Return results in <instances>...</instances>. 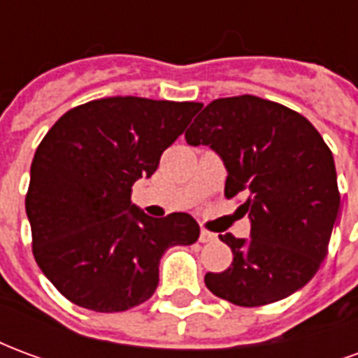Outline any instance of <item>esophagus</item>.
<instances>
[{
    "mask_svg": "<svg viewBox=\"0 0 358 358\" xmlns=\"http://www.w3.org/2000/svg\"><path fill=\"white\" fill-rule=\"evenodd\" d=\"M215 240H217V236L213 232H209V230H201V234H199V241H201V243H209V241Z\"/></svg>",
    "mask_w": 358,
    "mask_h": 358,
    "instance_id": "34e87169",
    "label": "esophagus"
}]
</instances>
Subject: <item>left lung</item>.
Here are the masks:
<instances>
[{
    "label": "left lung",
    "instance_id": "8db88e82",
    "mask_svg": "<svg viewBox=\"0 0 358 358\" xmlns=\"http://www.w3.org/2000/svg\"><path fill=\"white\" fill-rule=\"evenodd\" d=\"M224 161L226 199L251 218V240L220 236L232 249L230 268L207 272L205 285L240 307H263L292 295L328 253L339 213L330 148L307 118L255 95L210 101L186 132Z\"/></svg>",
    "mask_w": 358,
    "mask_h": 358
}]
</instances>
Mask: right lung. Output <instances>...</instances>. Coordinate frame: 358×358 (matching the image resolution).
Returning a JSON list of instances; mask_svg holds the SVG:
<instances>
[{
    "label": "right lung",
    "instance_id": "obj_1",
    "mask_svg": "<svg viewBox=\"0 0 358 358\" xmlns=\"http://www.w3.org/2000/svg\"><path fill=\"white\" fill-rule=\"evenodd\" d=\"M201 103L105 97L66 110L36 149L27 192L32 253L66 299L95 313L148 301L159 261L192 245L199 224L186 213L151 218L130 203Z\"/></svg>",
    "mask_w": 358,
    "mask_h": 358
}]
</instances>
